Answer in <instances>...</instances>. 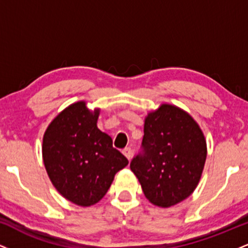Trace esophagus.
<instances>
[{
    "label": "esophagus",
    "mask_w": 248,
    "mask_h": 248,
    "mask_svg": "<svg viewBox=\"0 0 248 248\" xmlns=\"http://www.w3.org/2000/svg\"><path fill=\"white\" fill-rule=\"evenodd\" d=\"M122 154L126 156L128 160H130V158H132V149H130V148H124V149L122 150Z\"/></svg>",
    "instance_id": "obj_1"
}]
</instances>
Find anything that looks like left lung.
I'll list each match as a JSON object with an SVG mask.
<instances>
[{
	"label": "left lung",
	"mask_w": 248,
	"mask_h": 248,
	"mask_svg": "<svg viewBox=\"0 0 248 248\" xmlns=\"http://www.w3.org/2000/svg\"><path fill=\"white\" fill-rule=\"evenodd\" d=\"M143 154L133 158L130 169L150 203L170 207L197 187L205 164L206 140L189 113L162 104L144 119Z\"/></svg>",
	"instance_id": "left-lung-1"
}]
</instances>
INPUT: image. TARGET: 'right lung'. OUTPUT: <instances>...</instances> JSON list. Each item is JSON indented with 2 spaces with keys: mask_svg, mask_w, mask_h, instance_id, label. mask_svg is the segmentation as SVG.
<instances>
[{
  "mask_svg": "<svg viewBox=\"0 0 248 248\" xmlns=\"http://www.w3.org/2000/svg\"><path fill=\"white\" fill-rule=\"evenodd\" d=\"M100 108L77 101L50 122L43 136V162L64 198L76 205H94L106 195L115 173L128 160L113 148L112 138L96 126Z\"/></svg>",
  "mask_w": 248,
  "mask_h": 248,
  "instance_id": "right-lung-1",
  "label": "right lung"
}]
</instances>
